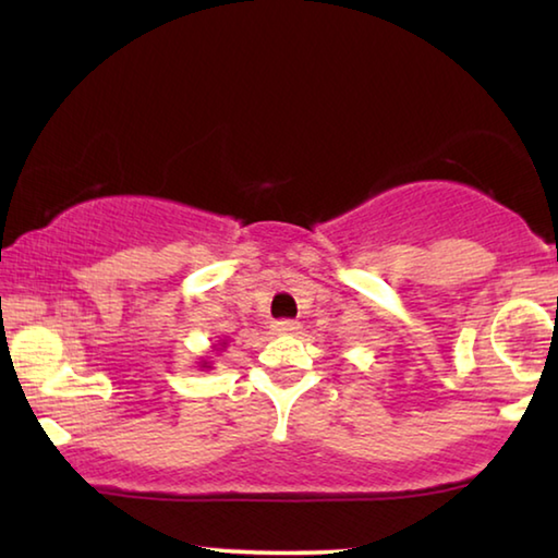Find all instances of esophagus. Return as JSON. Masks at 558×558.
<instances>
[{"mask_svg":"<svg viewBox=\"0 0 558 558\" xmlns=\"http://www.w3.org/2000/svg\"><path fill=\"white\" fill-rule=\"evenodd\" d=\"M270 327L276 335H295L300 325L295 323V319H278V323H272Z\"/></svg>","mask_w":558,"mask_h":558,"instance_id":"1","label":"esophagus"}]
</instances>
